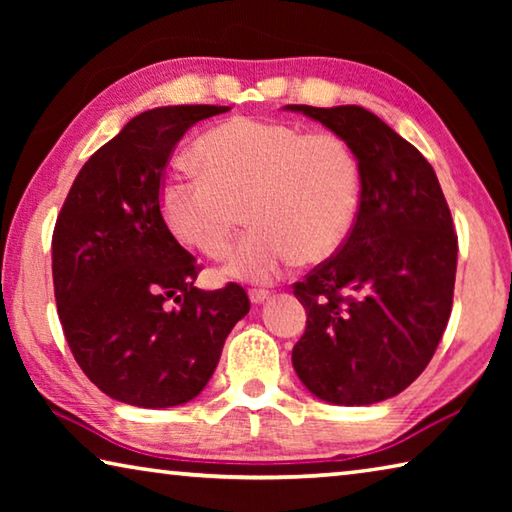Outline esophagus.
Here are the masks:
<instances>
[{
    "label": "esophagus",
    "mask_w": 512,
    "mask_h": 512,
    "mask_svg": "<svg viewBox=\"0 0 512 512\" xmlns=\"http://www.w3.org/2000/svg\"><path fill=\"white\" fill-rule=\"evenodd\" d=\"M248 296H250V302H253V305H262V302L271 298V291H268V289H250Z\"/></svg>",
    "instance_id": "obj_1"
}]
</instances>
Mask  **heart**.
I'll return each mask as SVG.
<instances>
[{
	"instance_id": "1",
	"label": "heart",
	"mask_w": 512,
	"mask_h": 512,
	"mask_svg": "<svg viewBox=\"0 0 512 512\" xmlns=\"http://www.w3.org/2000/svg\"><path fill=\"white\" fill-rule=\"evenodd\" d=\"M194 158L198 169H176L162 180L160 210L183 244L219 259L246 205L253 228L225 264L232 280L273 282L300 257L332 255L350 235L361 178L339 135L235 117L207 131Z\"/></svg>"
}]
</instances>
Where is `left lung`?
Segmentation results:
<instances>
[{
    "mask_svg": "<svg viewBox=\"0 0 512 512\" xmlns=\"http://www.w3.org/2000/svg\"><path fill=\"white\" fill-rule=\"evenodd\" d=\"M320 121L359 164V212L339 253L293 287L307 327L291 361L318 400L366 406L427 368L452 314L458 239L424 155L361 106H284Z\"/></svg>",
    "mask_w": 512,
    "mask_h": 512,
    "instance_id": "8db88e82",
    "label": "left lung"
}]
</instances>
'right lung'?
<instances>
[{"instance_id":"1","label":"right lung","mask_w":512,"mask_h":512,"mask_svg":"<svg viewBox=\"0 0 512 512\" xmlns=\"http://www.w3.org/2000/svg\"><path fill=\"white\" fill-rule=\"evenodd\" d=\"M228 106L146 110L83 164L51 239L56 307L76 363L99 391L169 409L203 391L248 314L239 284L201 291V268L160 212L162 173L196 121Z\"/></svg>"}]
</instances>
